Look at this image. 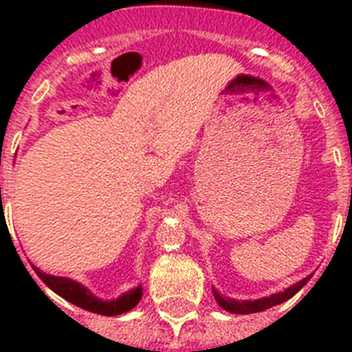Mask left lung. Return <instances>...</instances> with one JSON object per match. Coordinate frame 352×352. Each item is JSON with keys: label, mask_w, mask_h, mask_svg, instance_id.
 I'll return each instance as SVG.
<instances>
[{"label": "left lung", "mask_w": 352, "mask_h": 352, "mask_svg": "<svg viewBox=\"0 0 352 352\" xmlns=\"http://www.w3.org/2000/svg\"><path fill=\"white\" fill-rule=\"evenodd\" d=\"M311 279V276L305 279H301L298 281L296 285L289 287L287 290L283 292H278V294H272L268 296V298H263V300H254V301H235V300H228V298H223V296L214 289V298L215 301L219 303L225 311L228 312H234V314H252V312H261V311H267L270 307L274 305H279V303H283V301L290 300L296 292H300V289H303L307 285V281Z\"/></svg>", "instance_id": "8db88e82"}]
</instances>
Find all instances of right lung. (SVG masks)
I'll return each mask as SVG.
<instances>
[{
    "instance_id": "right-lung-1",
    "label": "right lung",
    "mask_w": 352,
    "mask_h": 352,
    "mask_svg": "<svg viewBox=\"0 0 352 352\" xmlns=\"http://www.w3.org/2000/svg\"><path fill=\"white\" fill-rule=\"evenodd\" d=\"M34 272L38 274V278L54 290L56 294H60L63 300L71 301L73 305L85 309V311L95 312V314H102V316H117V314H124V312L131 311L133 307L137 305L140 298H142V287L129 290L124 296H120L118 300L113 301H102L98 298L91 294L89 290L82 287L80 283L67 278H56V276H49V274L41 272L40 268H34Z\"/></svg>"
}]
</instances>
